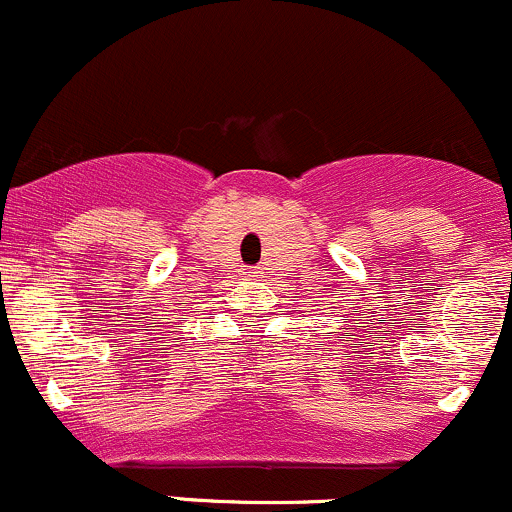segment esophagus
Here are the masks:
<instances>
[{
  "label": "esophagus",
  "mask_w": 512,
  "mask_h": 512,
  "mask_svg": "<svg viewBox=\"0 0 512 512\" xmlns=\"http://www.w3.org/2000/svg\"><path fill=\"white\" fill-rule=\"evenodd\" d=\"M247 277H260V272H255V269H250V272H245Z\"/></svg>",
  "instance_id": "34e87169"
}]
</instances>
